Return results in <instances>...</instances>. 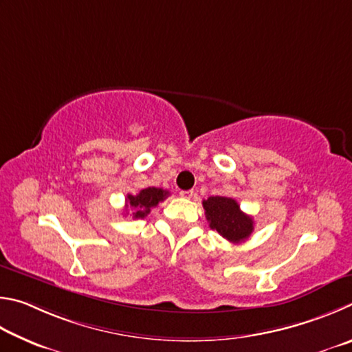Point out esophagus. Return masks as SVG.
<instances>
[{
  "label": "esophagus",
  "instance_id": "obj_1",
  "mask_svg": "<svg viewBox=\"0 0 352 352\" xmlns=\"http://www.w3.org/2000/svg\"><path fill=\"white\" fill-rule=\"evenodd\" d=\"M179 195H181V198L190 199V198H193L195 192H193V190H182V192H179Z\"/></svg>",
  "mask_w": 352,
  "mask_h": 352
}]
</instances>
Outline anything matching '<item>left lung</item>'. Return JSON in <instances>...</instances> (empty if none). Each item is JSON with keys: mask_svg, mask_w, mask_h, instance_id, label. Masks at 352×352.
Masks as SVG:
<instances>
[{"mask_svg": "<svg viewBox=\"0 0 352 352\" xmlns=\"http://www.w3.org/2000/svg\"><path fill=\"white\" fill-rule=\"evenodd\" d=\"M207 221L213 230L233 244L243 243L254 232V219L239 208L238 202L226 196H210L202 201Z\"/></svg>", "mask_w": 352, "mask_h": 352, "instance_id": "8db88e82", "label": "left lung"}]
</instances>
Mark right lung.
Listing matches in <instances>:
<instances>
[{"mask_svg": "<svg viewBox=\"0 0 352 352\" xmlns=\"http://www.w3.org/2000/svg\"><path fill=\"white\" fill-rule=\"evenodd\" d=\"M170 193L164 188L157 187H148L140 190L138 195H128L126 196V206L131 207L133 218H145L148 213L151 212L153 207H156L160 201H164Z\"/></svg>", "mask_w": 352, "mask_h": 352, "instance_id": "obj_1", "label": "right lung"}]
</instances>
